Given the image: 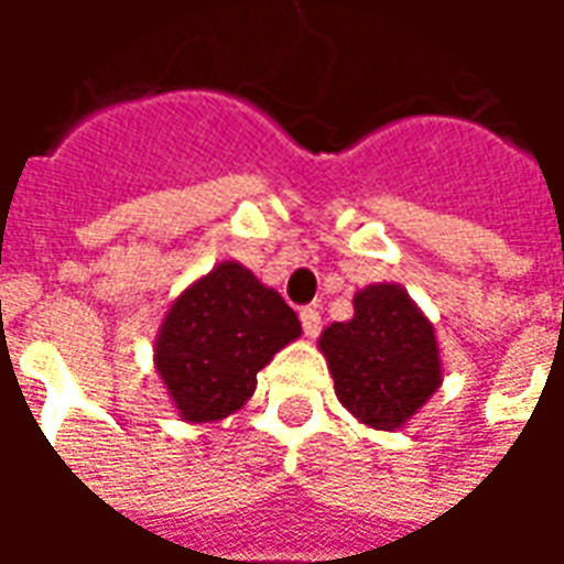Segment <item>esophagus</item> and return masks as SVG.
<instances>
[{"mask_svg":"<svg viewBox=\"0 0 564 564\" xmlns=\"http://www.w3.org/2000/svg\"><path fill=\"white\" fill-rule=\"evenodd\" d=\"M301 325H304L306 337H316V334L322 332L319 310H313V306H306V310H301Z\"/></svg>","mask_w":564,"mask_h":564,"instance_id":"esophagus-1","label":"esophagus"}]
</instances>
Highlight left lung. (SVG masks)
Returning <instances> with one entry per match:
<instances>
[{
    "instance_id": "left-lung-1",
    "label": "left lung",
    "mask_w": 564,
    "mask_h": 564,
    "mask_svg": "<svg viewBox=\"0 0 564 564\" xmlns=\"http://www.w3.org/2000/svg\"><path fill=\"white\" fill-rule=\"evenodd\" d=\"M319 349L340 405L371 430H402L445 378L433 322L395 282L356 291L352 319L332 322Z\"/></svg>"
}]
</instances>
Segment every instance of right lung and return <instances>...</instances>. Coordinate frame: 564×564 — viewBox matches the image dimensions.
<instances>
[{
  "mask_svg": "<svg viewBox=\"0 0 564 564\" xmlns=\"http://www.w3.org/2000/svg\"><path fill=\"white\" fill-rule=\"evenodd\" d=\"M297 337L301 322L282 294L224 260L171 301L153 362L181 421L215 423L251 399L260 368Z\"/></svg>",
  "mask_w": 564,
  "mask_h": 564,
  "instance_id": "add662e5",
  "label": "right lung"
}]
</instances>
